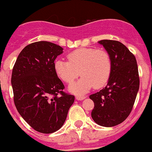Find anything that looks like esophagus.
<instances>
[{
	"label": "esophagus",
	"instance_id": "obj_1",
	"mask_svg": "<svg viewBox=\"0 0 152 152\" xmlns=\"http://www.w3.org/2000/svg\"><path fill=\"white\" fill-rule=\"evenodd\" d=\"M84 99H85V96H76V100H83Z\"/></svg>",
	"mask_w": 152,
	"mask_h": 152
}]
</instances>
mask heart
Here are the masks:
<instances>
[{
	"mask_svg": "<svg viewBox=\"0 0 152 152\" xmlns=\"http://www.w3.org/2000/svg\"><path fill=\"white\" fill-rule=\"evenodd\" d=\"M68 61L57 59L54 69L64 83L72 84L79 75L80 80L70 85L69 91L83 94L94 87L103 88L108 82L113 68L112 58L107 51L96 48H81L68 53Z\"/></svg>",
	"mask_w": 152,
	"mask_h": 152,
	"instance_id": "b5f03b06",
	"label": "heart"
}]
</instances>
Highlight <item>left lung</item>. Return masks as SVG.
Segmentation results:
<instances>
[{"mask_svg":"<svg viewBox=\"0 0 152 152\" xmlns=\"http://www.w3.org/2000/svg\"><path fill=\"white\" fill-rule=\"evenodd\" d=\"M112 58L110 77L105 88L90 98L94 103L91 116L96 124L112 127L123 123L131 113L139 89L135 57L119 41H99Z\"/></svg>","mask_w":152,"mask_h":152,"instance_id":"left-lung-1","label":"left lung"}]
</instances>
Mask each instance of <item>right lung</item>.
I'll list each match as a JSON object with an SVG mask.
<instances>
[{"instance_id":"right-lung-1","label":"right lung","mask_w":152,"mask_h":152,"mask_svg":"<svg viewBox=\"0 0 152 152\" xmlns=\"http://www.w3.org/2000/svg\"><path fill=\"white\" fill-rule=\"evenodd\" d=\"M63 49L50 42L26 45L13 68V101L23 119L36 131L49 134L59 129L75 101L63 91L64 86L55 72L54 61Z\"/></svg>"}]
</instances>
